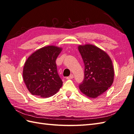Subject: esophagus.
Wrapping results in <instances>:
<instances>
[{
    "label": "esophagus",
    "instance_id": "1",
    "mask_svg": "<svg viewBox=\"0 0 134 134\" xmlns=\"http://www.w3.org/2000/svg\"><path fill=\"white\" fill-rule=\"evenodd\" d=\"M73 78H74V75H73V74H71L70 76H69V77H67L66 78V79L70 80V79H72Z\"/></svg>",
    "mask_w": 134,
    "mask_h": 134
}]
</instances>
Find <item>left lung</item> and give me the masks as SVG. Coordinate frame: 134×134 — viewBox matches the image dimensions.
Masks as SVG:
<instances>
[{
  "label": "left lung",
  "mask_w": 134,
  "mask_h": 134,
  "mask_svg": "<svg viewBox=\"0 0 134 134\" xmlns=\"http://www.w3.org/2000/svg\"><path fill=\"white\" fill-rule=\"evenodd\" d=\"M85 65L84 78L80 91L89 98H95L111 86L114 80L112 62L106 52L92 44L78 47Z\"/></svg>",
  "instance_id": "1"
}]
</instances>
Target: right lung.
Returning a JSON list of instances; mask_svg holds the SVG:
<instances>
[{
  "instance_id": "right-lung-1",
  "label": "right lung",
  "mask_w": 134,
  "mask_h": 134,
  "mask_svg": "<svg viewBox=\"0 0 134 134\" xmlns=\"http://www.w3.org/2000/svg\"><path fill=\"white\" fill-rule=\"evenodd\" d=\"M62 49L49 46L39 49L28 57L24 66L23 80L33 95L48 98L63 85L57 72L56 60Z\"/></svg>"
}]
</instances>
